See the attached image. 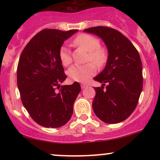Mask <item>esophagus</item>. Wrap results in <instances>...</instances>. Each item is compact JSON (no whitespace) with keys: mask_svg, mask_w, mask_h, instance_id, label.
<instances>
[{"mask_svg":"<svg viewBox=\"0 0 160 160\" xmlns=\"http://www.w3.org/2000/svg\"><path fill=\"white\" fill-rule=\"evenodd\" d=\"M87 87V84L86 83H82L81 84V88L82 89H85V88Z\"/></svg>","mask_w":160,"mask_h":160,"instance_id":"1","label":"esophagus"}]
</instances>
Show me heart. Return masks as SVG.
I'll use <instances>...</instances> for the list:
<instances>
[{
	"label": "heart",
	"instance_id": "1",
	"mask_svg": "<svg viewBox=\"0 0 160 160\" xmlns=\"http://www.w3.org/2000/svg\"><path fill=\"white\" fill-rule=\"evenodd\" d=\"M72 44L87 52L88 61L90 60L98 67H102L107 62V52L104 48L99 47V40L95 37L87 34H81L73 40ZM58 56L64 66H68L71 63V54L68 49L65 46L60 48ZM95 71V66L92 63H87L82 65H73L68 69L67 74L71 80L82 82L93 76Z\"/></svg>",
	"mask_w": 160,
	"mask_h": 160
}]
</instances>
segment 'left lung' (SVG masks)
Wrapping results in <instances>:
<instances>
[{
  "label": "left lung",
  "instance_id": "left-lung-1",
  "mask_svg": "<svg viewBox=\"0 0 160 160\" xmlns=\"http://www.w3.org/2000/svg\"><path fill=\"white\" fill-rule=\"evenodd\" d=\"M99 37L108 49L105 68L94 80L92 102L95 115L106 123L114 124L128 118L136 108L142 91V64L139 53L127 38L111 28L97 26L83 30ZM107 83L106 89L103 86Z\"/></svg>",
  "mask_w": 160,
  "mask_h": 160
}]
</instances>
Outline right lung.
<instances>
[{
  "instance_id": "1",
  "label": "right lung",
  "mask_w": 160,
  "mask_h": 160,
  "mask_svg": "<svg viewBox=\"0 0 160 160\" xmlns=\"http://www.w3.org/2000/svg\"><path fill=\"white\" fill-rule=\"evenodd\" d=\"M78 30L44 29L24 48L17 68V86L22 102L32 118L47 128L61 127L73 114L80 83L61 86L65 80L58 52L64 41Z\"/></svg>"
}]
</instances>
